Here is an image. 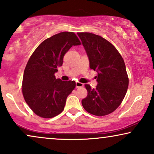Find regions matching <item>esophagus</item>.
I'll use <instances>...</instances> for the list:
<instances>
[{
	"label": "esophagus",
	"instance_id": "34e87169",
	"mask_svg": "<svg viewBox=\"0 0 154 154\" xmlns=\"http://www.w3.org/2000/svg\"><path fill=\"white\" fill-rule=\"evenodd\" d=\"M83 86H84V84H82V83L79 82H76V88H81V87H83Z\"/></svg>",
	"mask_w": 154,
	"mask_h": 154
}]
</instances>
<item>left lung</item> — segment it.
<instances>
[{
  "label": "left lung",
  "instance_id": "8db88e82",
  "mask_svg": "<svg viewBox=\"0 0 154 154\" xmlns=\"http://www.w3.org/2000/svg\"><path fill=\"white\" fill-rule=\"evenodd\" d=\"M84 47L90 69L97 72V85H85L88 95L82 100L85 110L97 116H106L118 108L126 94L128 77L124 60L116 47L100 36L77 33Z\"/></svg>",
  "mask_w": 154,
  "mask_h": 154
}]
</instances>
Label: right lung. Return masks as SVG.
<instances>
[{
  "mask_svg": "<svg viewBox=\"0 0 154 154\" xmlns=\"http://www.w3.org/2000/svg\"><path fill=\"white\" fill-rule=\"evenodd\" d=\"M73 32H61L44 40L32 54L23 72L22 92L35 114L51 118L64 110L66 97L76 86L75 81L56 79L57 67L72 46L80 45Z\"/></svg>",
  "mask_w": 154,
  "mask_h": 154,
  "instance_id": "obj_1",
  "label": "right lung"
}]
</instances>
